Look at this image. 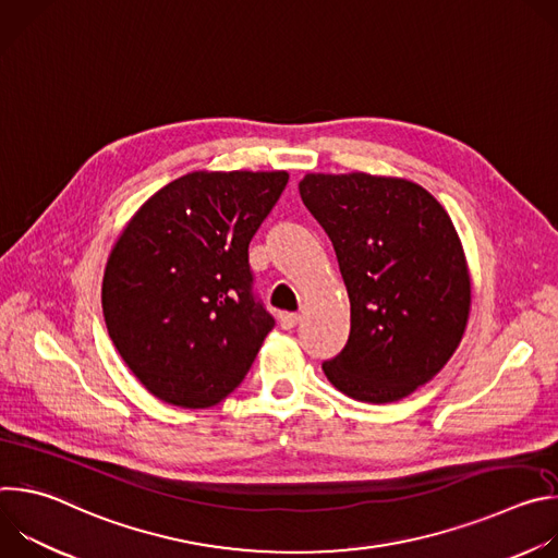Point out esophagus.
I'll use <instances>...</instances> for the list:
<instances>
[{
	"mask_svg": "<svg viewBox=\"0 0 558 558\" xmlns=\"http://www.w3.org/2000/svg\"><path fill=\"white\" fill-rule=\"evenodd\" d=\"M300 323V315L298 313H280V327L282 329H293Z\"/></svg>",
	"mask_w": 558,
	"mask_h": 558,
	"instance_id": "1",
	"label": "esophagus"
}]
</instances>
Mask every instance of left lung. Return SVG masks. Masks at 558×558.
Listing matches in <instances>:
<instances>
[{
    "label": "left lung",
    "mask_w": 558,
    "mask_h": 558,
    "mask_svg": "<svg viewBox=\"0 0 558 558\" xmlns=\"http://www.w3.org/2000/svg\"><path fill=\"white\" fill-rule=\"evenodd\" d=\"M298 187L331 238L351 302L349 340L323 371L357 402L402 400L465 331L470 276L454 225L407 179L306 174Z\"/></svg>",
    "instance_id": "obj_1"
}]
</instances>
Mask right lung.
I'll return each mask as SVG.
<instances>
[{
  "mask_svg": "<svg viewBox=\"0 0 558 558\" xmlns=\"http://www.w3.org/2000/svg\"><path fill=\"white\" fill-rule=\"evenodd\" d=\"M287 172H192L132 216L108 258V333L138 381L183 409L214 407L254 364L274 315L254 293L250 243Z\"/></svg>",
  "mask_w": 558,
  "mask_h": 558,
  "instance_id": "1",
  "label": "right lung"
}]
</instances>
